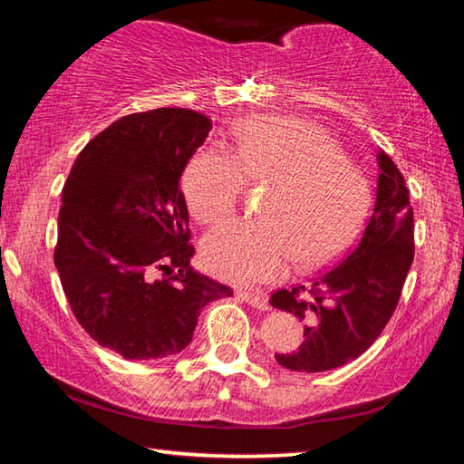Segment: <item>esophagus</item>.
<instances>
[{
  "mask_svg": "<svg viewBox=\"0 0 464 464\" xmlns=\"http://www.w3.org/2000/svg\"><path fill=\"white\" fill-rule=\"evenodd\" d=\"M239 298H243L247 304H251L254 309H260V311H268L270 304H268V298L264 295H256V293H237Z\"/></svg>",
  "mask_w": 464,
  "mask_h": 464,
  "instance_id": "1",
  "label": "esophagus"
}]
</instances>
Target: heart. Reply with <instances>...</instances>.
Returning <instances> with one entry per match:
<instances>
[{
  "instance_id": "b5f03b06",
  "label": "heart",
  "mask_w": 464,
  "mask_h": 464,
  "mask_svg": "<svg viewBox=\"0 0 464 464\" xmlns=\"http://www.w3.org/2000/svg\"><path fill=\"white\" fill-rule=\"evenodd\" d=\"M246 179L268 186L260 223H229L207 235L202 262L213 276L249 286L285 274L288 260L313 270L332 262L362 225L371 190L364 176L317 124L256 116L235 130V153L208 147L190 161L184 194L200 223L237 208Z\"/></svg>"
}]
</instances>
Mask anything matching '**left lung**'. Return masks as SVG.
Returning <instances> with one entry per match:
<instances>
[{
    "instance_id": "8db88e82",
    "label": "left lung",
    "mask_w": 464,
    "mask_h": 464,
    "mask_svg": "<svg viewBox=\"0 0 464 464\" xmlns=\"http://www.w3.org/2000/svg\"><path fill=\"white\" fill-rule=\"evenodd\" d=\"M376 198L358 246L307 286L274 293L270 304L304 321V342L280 366L324 372L371 348L395 311L413 262V208L401 171L376 153Z\"/></svg>"
}]
</instances>
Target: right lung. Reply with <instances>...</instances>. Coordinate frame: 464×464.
I'll use <instances>...</instances> for the list:
<instances>
[{
	"instance_id": "add662e5",
	"label": "right lung",
	"mask_w": 464,
	"mask_h": 464,
	"mask_svg": "<svg viewBox=\"0 0 464 464\" xmlns=\"http://www.w3.org/2000/svg\"><path fill=\"white\" fill-rule=\"evenodd\" d=\"M213 122L157 108L110 124L77 155L61 194L54 249L75 319L127 360L166 358L192 342L202 307L231 288L192 270L179 190ZM161 269L169 279H155Z\"/></svg>"
}]
</instances>
